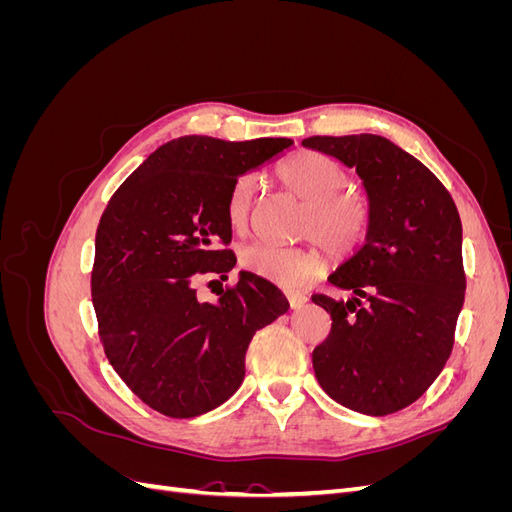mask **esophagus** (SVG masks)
Masks as SVG:
<instances>
[{
    "mask_svg": "<svg viewBox=\"0 0 512 512\" xmlns=\"http://www.w3.org/2000/svg\"><path fill=\"white\" fill-rule=\"evenodd\" d=\"M286 297H288V303H290L292 309H299L307 303V297L301 292H286Z\"/></svg>",
    "mask_w": 512,
    "mask_h": 512,
    "instance_id": "esophagus-1",
    "label": "esophagus"
}]
</instances>
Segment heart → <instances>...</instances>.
<instances>
[{
	"label": "heart",
	"instance_id": "b5f03b06",
	"mask_svg": "<svg viewBox=\"0 0 512 512\" xmlns=\"http://www.w3.org/2000/svg\"><path fill=\"white\" fill-rule=\"evenodd\" d=\"M277 177L284 188L305 203L301 235L312 237L324 250L346 256L367 237L371 209L359 192L344 190L346 173L333 158L316 151H303L286 160ZM258 181L243 175L230 188L226 215L235 230H245L252 218ZM241 267L284 290H301L312 284L324 269L318 250H282L262 243H252L241 250Z\"/></svg>",
	"mask_w": 512,
	"mask_h": 512
}]
</instances>
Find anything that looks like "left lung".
<instances>
[{
    "mask_svg": "<svg viewBox=\"0 0 512 512\" xmlns=\"http://www.w3.org/2000/svg\"><path fill=\"white\" fill-rule=\"evenodd\" d=\"M301 145L354 168L371 209L365 243L329 277L352 297H314L333 320L312 354L316 378L354 412H399L429 389L453 348L466 292L457 207L425 164L384 136Z\"/></svg>",
    "mask_w": 512,
    "mask_h": 512,
    "instance_id": "left-lung-1",
    "label": "left lung"
}]
</instances>
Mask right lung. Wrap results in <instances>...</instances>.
Wrapping results in <instances>:
<instances>
[{
    "instance_id": "1",
    "label": "right lung",
    "mask_w": 512,
    "mask_h": 512,
    "mask_svg": "<svg viewBox=\"0 0 512 512\" xmlns=\"http://www.w3.org/2000/svg\"><path fill=\"white\" fill-rule=\"evenodd\" d=\"M292 145L179 136L106 205L91 273L102 346L132 393L160 414L192 418L222 406L245 378L256 331L288 312L282 290L247 271L218 301H200L194 284L203 273L228 280L237 265L220 247L232 239V185Z\"/></svg>"
}]
</instances>
